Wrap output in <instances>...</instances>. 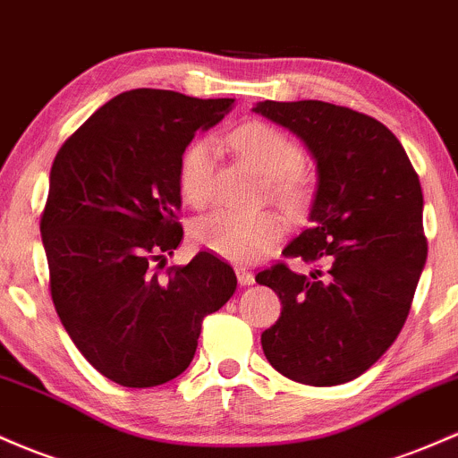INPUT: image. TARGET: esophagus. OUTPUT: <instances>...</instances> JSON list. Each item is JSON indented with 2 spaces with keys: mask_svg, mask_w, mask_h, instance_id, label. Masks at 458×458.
Segmentation results:
<instances>
[{
  "mask_svg": "<svg viewBox=\"0 0 458 458\" xmlns=\"http://www.w3.org/2000/svg\"><path fill=\"white\" fill-rule=\"evenodd\" d=\"M237 280H239L241 286H250V284H254V274H252V271L239 267L237 269Z\"/></svg>",
  "mask_w": 458,
  "mask_h": 458,
  "instance_id": "esophagus-1",
  "label": "esophagus"
}]
</instances>
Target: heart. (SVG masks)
<instances>
[{
  "label": "heart",
  "mask_w": 458,
  "mask_h": 458,
  "mask_svg": "<svg viewBox=\"0 0 458 458\" xmlns=\"http://www.w3.org/2000/svg\"><path fill=\"white\" fill-rule=\"evenodd\" d=\"M230 148L245 165L267 180V191L286 210H298L310 193V180L304 174V154L289 134L265 122L241 123L228 134ZM215 145L208 139H195L184 148L178 165L180 193L193 206H204L213 195ZM284 224L274 213L243 215L215 210L204 215L191 228L198 248L233 263H252L278 243Z\"/></svg>",
  "instance_id": "obj_1"
}]
</instances>
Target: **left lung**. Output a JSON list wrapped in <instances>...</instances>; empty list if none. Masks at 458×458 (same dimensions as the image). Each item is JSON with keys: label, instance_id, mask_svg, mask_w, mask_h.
<instances>
[{"label": "left lung", "instance_id": "left-lung-1", "mask_svg": "<svg viewBox=\"0 0 458 458\" xmlns=\"http://www.w3.org/2000/svg\"><path fill=\"white\" fill-rule=\"evenodd\" d=\"M254 110L298 134L319 172L313 225L283 252L318 269L304 276L276 263L256 274L283 304L260 335L263 352L295 383H350L409 318L428 254L420 178L395 134L369 114L319 99H265Z\"/></svg>", "mask_w": 458, "mask_h": 458}]
</instances>
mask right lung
Returning a JSON list of instances; mask_svg holds the SVG:
<instances>
[{"label":"right lung","mask_w":458,"mask_h":458,"mask_svg":"<svg viewBox=\"0 0 458 458\" xmlns=\"http://www.w3.org/2000/svg\"><path fill=\"white\" fill-rule=\"evenodd\" d=\"M233 104L125 90L54 158L41 215L49 293L75 348L113 383L143 389L182 374L202 319L237 289L233 267L208 252L160 274L182 239L180 156Z\"/></svg>","instance_id":"obj_1"}]
</instances>
